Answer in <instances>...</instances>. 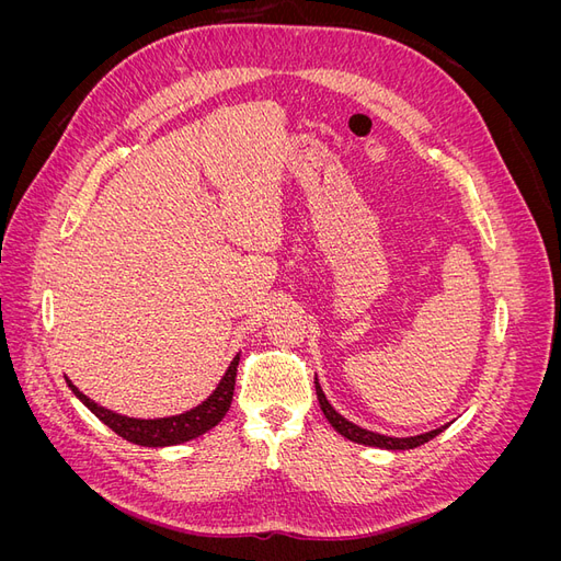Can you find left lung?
<instances>
[{"label": "left lung", "instance_id": "8db88e82", "mask_svg": "<svg viewBox=\"0 0 561 561\" xmlns=\"http://www.w3.org/2000/svg\"><path fill=\"white\" fill-rule=\"evenodd\" d=\"M316 396H318V402H320V410H322V414H325V419L332 423V428L339 435H344L346 439H351V443H358V445L379 447V449H414V447H421L423 443H428V439H433L435 435H439V433L447 428V426H439L435 431L412 435V437H388V435L371 433L367 428L355 426V423H351L348 419H344L342 414H339L334 407L328 402L325 393H322V388L318 383V377H316Z\"/></svg>", "mask_w": 561, "mask_h": 561}]
</instances>
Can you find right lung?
<instances>
[{"mask_svg":"<svg viewBox=\"0 0 561 561\" xmlns=\"http://www.w3.org/2000/svg\"><path fill=\"white\" fill-rule=\"evenodd\" d=\"M239 360L241 358L236 355L229 369L225 371V377L219 379L217 388L201 404H196L194 410L175 414V416H161V419H133V416L116 414L107 410V407H100L98 402H93L89 396H83L72 381H67V386L72 388V393L87 404L107 428L128 439V443L140 445V447H171V445L190 443V439L208 433L225 419L233 398L236 367H239Z\"/></svg>","mask_w":561,"mask_h":561,"instance_id":"right-lung-1","label":"right lung"}]
</instances>
